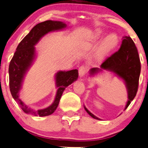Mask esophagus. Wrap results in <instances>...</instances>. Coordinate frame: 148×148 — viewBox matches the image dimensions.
I'll return each mask as SVG.
<instances>
[{"label":"esophagus","instance_id":"esophagus-1","mask_svg":"<svg viewBox=\"0 0 148 148\" xmlns=\"http://www.w3.org/2000/svg\"><path fill=\"white\" fill-rule=\"evenodd\" d=\"M88 70V68L87 66H85V65H82L79 68V70H78V73H79V76L80 77H83V76H85V74H87Z\"/></svg>","mask_w":148,"mask_h":148}]
</instances>
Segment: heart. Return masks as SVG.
<instances>
[{"instance_id": "b5f03b06", "label": "heart", "mask_w": 148, "mask_h": 148, "mask_svg": "<svg viewBox=\"0 0 148 148\" xmlns=\"http://www.w3.org/2000/svg\"><path fill=\"white\" fill-rule=\"evenodd\" d=\"M102 33L100 30H98L96 32L93 33V40L96 41L101 38L102 37ZM119 38L118 36L115 34V33H112L108 35L107 37L104 39L103 42L101 44L100 48L98 50V55L99 57H102L106 55L108 52L115 47L117 46V43H118Z\"/></svg>"}]
</instances>
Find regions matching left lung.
<instances>
[{
    "label": "left lung",
    "mask_w": 148,
    "mask_h": 148,
    "mask_svg": "<svg viewBox=\"0 0 148 148\" xmlns=\"http://www.w3.org/2000/svg\"><path fill=\"white\" fill-rule=\"evenodd\" d=\"M102 70L113 72L124 80L128 91V100L125 107V109H126L137 92L141 72V62L139 54L131 37L130 36L123 37L122 43L118 51L108 57L100 65V68L91 69L90 74H94ZM84 107L87 113L93 118L100 119L88 111L85 106Z\"/></svg>",
    "instance_id": "obj_1"
}]
</instances>
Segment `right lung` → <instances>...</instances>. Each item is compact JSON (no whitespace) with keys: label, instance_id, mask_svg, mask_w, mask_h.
I'll list each match as a JSON object with an SVG mask.
<instances>
[{"label":"right lung","instance_id":"obj_1","mask_svg":"<svg viewBox=\"0 0 148 148\" xmlns=\"http://www.w3.org/2000/svg\"><path fill=\"white\" fill-rule=\"evenodd\" d=\"M66 27V24L60 21L46 20L37 24L31 30L18 44L9 66V89L12 96L26 113L35 116L44 117L51 115L57 109L65 89L78 78V70L60 71L56 74V86L58 87L55 101L48 107L41 110L29 108L19 98V91L21 89L24 76L32 64L35 56V45L42 37L51 31L61 30Z\"/></svg>","mask_w":148,"mask_h":148}]
</instances>
